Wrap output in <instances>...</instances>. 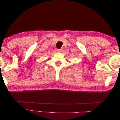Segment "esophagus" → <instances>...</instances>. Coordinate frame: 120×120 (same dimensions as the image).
Listing matches in <instances>:
<instances>
[{
    "mask_svg": "<svg viewBox=\"0 0 120 120\" xmlns=\"http://www.w3.org/2000/svg\"><path fill=\"white\" fill-rule=\"evenodd\" d=\"M62 51H63L62 49H57V52H62Z\"/></svg>",
    "mask_w": 120,
    "mask_h": 120,
    "instance_id": "1",
    "label": "esophagus"
}]
</instances>
